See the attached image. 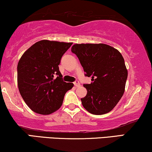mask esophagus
Returning a JSON list of instances; mask_svg holds the SVG:
<instances>
[{"instance_id": "34e87169", "label": "esophagus", "mask_w": 152, "mask_h": 152, "mask_svg": "<svg viewBox=\"0 0 152 152\" xmlns=\"http://www.w3.org/2000/svg\"><path fill=\"white\" fill-rule=\"evenodd\" d=\"M74 85L76 87H80V82L78 81V80H76V81H75V82H74Z\"/></svg>"}]
</instances>
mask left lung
I'll return each instance as SVG.
<instances>
[{
  "label": "left lung",
  "instance_id": "1",
  "mask_svg": "<svg viewBox=\"0 0 152 152\" xmlns=\"http://www.w3.org/2000/svg\"><path fill=\"white\" fill-rule=\"evenodd\" d=\"M71 51L77 56L85 75L91 78V84L83 85L87 94L81 99L82 106L94 115L110 112L125 91L128 70L123 56L104 44H77Z\"/></svg>",
  "mask_w": 152,
  "mask_h": 152
}]
</instances>
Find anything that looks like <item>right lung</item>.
Returning <instances> with one entry per match:
<instances>
[{
  "instance_id": "1",
  "label": "right lung",
  "mask_w": 152,
  "mask_h": 152,
  "mask_svg": "<svg viewBox=\"0 0 152 152\" xmlns=\"http://www.w3.org/2000/svg\"><path fill=\"white\" fill-rule=\"evenodd\" d=\"M72 43L42 40L24 52L18 65V85L24 102L35 113L59 109L72 83L63 80L58 65Z\"/></svg>"
}]
</instances>
